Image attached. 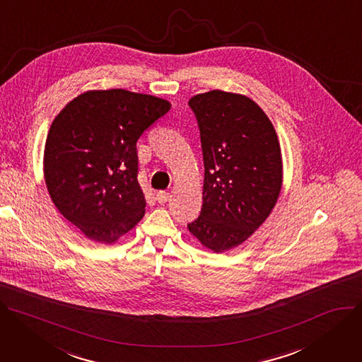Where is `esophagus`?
Listing matches in <instances>:
<instances>
[{
    "label": "esophagus",
    "instance_id": "34e87169",
    "mask_svg": "<svg viewBox=\"0 0 362 362\" xmlns=\"http://www.w3.org/2000/svg\"><path fill=\"white\" fill-rule=\"evenodd\" d=\"M170 192L168 191H158L156 192V199H158V203L159 204H165L168 199H170Z\"/></svg>",
    "mask_w": 362,
    "mask_h": 362
}]
</instances>
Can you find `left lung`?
I'll list each match as a JSON object with an SVG mask.
<instances>
[{
	"instance_id": "8db88e82",
	"label": "left lung",
	"mask_w": 362,
	"mask_h": 362,
	"mask_svg": "<svg viewBox=\"0 0 362 362\" xmlns=\"http://www.w3.org/2000/svg\"><path fill=\"white\" fill-rule=\"evenodd\" d=\"M204 158L203 209L188 224L206 249L242 245L266 221L284 182L282 151L263 109L238 93L210 90L188 102Z\"/></svg>"
}]
</instances>
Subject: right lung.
I'll use <instances>...</instances> for the list:
<instances>
[{
	"label": "right lung",
	"instance_id": "1",
	"mask_svg": "<svg viewBox=\"0 0 362 362\" xmlns=\"http://www.w3.org/2000/svg\"><path fill=\"white\" fill-rule=\"evenodd\" d=\"M171 103L125 89L88 90L54 117L43 171L56 209L88 238L113 245L145 214L136 142Z\"/></svg>",
	"mask_w": 362,
	"mask_h": 362
}]
</instances>
